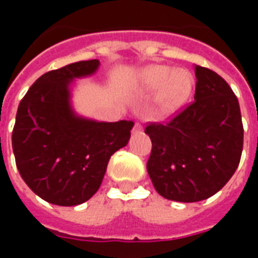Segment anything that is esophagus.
<instances>
[{
  "label": "esophagus",
  "mask_w": 258,
  "mask_h": 258,
  "mask_svg": "<svg viewBox=\"0 0 258 258\" xmlns=\"http://www.w3.org/2000/svg\"><path fill=\"white\" fill-rule=\"evenodd\" d=\"M141 130H142V125H141V123H135L134 131H141Z\"/></svg>",
  "instance_id": "esophagus-1"
}]
</instances>
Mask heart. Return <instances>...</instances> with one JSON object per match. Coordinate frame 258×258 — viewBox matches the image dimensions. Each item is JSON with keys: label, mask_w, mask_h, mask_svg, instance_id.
<instances>
[{"label": "heart", "mask_w": 258, "mask_h": 258, "mask_svg": "<svg viewBox=\"0 0 258 258\" xmlns=\"http://www.w3.org/2000/svg\"><path fill=\"white\" fill-rule=\"evenodd\" d=\"M142 83L149 90H160L159 109L173 113L184 103L192 90V76L186 70H175L168 66H153L142 74Z\"/></svg>", "instance_id": "1"}]
</instances>
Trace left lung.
<instances>
[{
    "label": "left lung",
    "mask_w": 258,
    "mask_h": 258,
    "mask_svg": "<svg viewBox=\"0 0 258 258\" xmlns=\"http://www.w3.org/2000/svg\"><path fill=\"white\" fill-rule=\"evenodd\" d=\"M195 101L167 123H149L146 168L157 194L175 202L216 195L238 168L243 124L236 95L221 76L195 66Z\"/></svg>",
    "instance_id": "1"
}]
</instances>
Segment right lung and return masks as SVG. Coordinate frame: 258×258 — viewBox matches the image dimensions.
I'll list each match as a JSON object with an SVG mask.
<instances>
[{"instance_id":"right-lung-1","label":"right lung","mask_w":258,"mask_h":258,"mask_svg":"<svg viewBox=\"0 0 258 258\" xmlns=\"http://www.w3.org/2000/svg\"><path fill=\"white\" fill-rule=\"evenodd\" d=\"M99 60H80L42 74L20 101L14 131L16 167L27 186L58 206H77L99 189L113 153L127 145L134 123L79 117L69 85Z\"/></svg>"}]
</instances>
